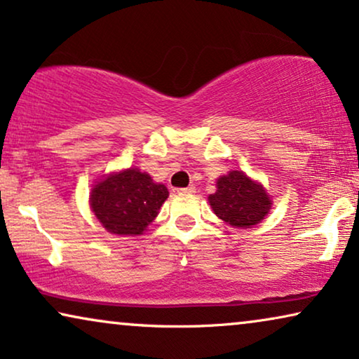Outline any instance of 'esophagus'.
<instances>
[{"mask_svg": "<svg viewBox=\"0 0 359 359\" xmlns=\"http://www.w3.org/2000/svg\"><path fill=\"white\" fill-rule=\"evenodd\" d=\"M176 191H178V194H193V193H196V188L191 184V186H188V188H180Z\"/></svg>", "mask_w": 359, "mask_h": 359, "instance_id": "esophagus-1", "label": "esophagus"}]
</instances>
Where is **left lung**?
Returning a JSON list of instances; mask_svg holds the SVG:
<instances>
[{
    "label": "left lung",
    "instance_id": "left-lung-1",
    "mask_svg": "<svg viewBox=\"0 0 359 359\" xmlns=\"http://www.w3.org/2000/svg\"><path fill=\"white\" fill-rule=\"evenodd\" d=\"M209 203L219 219L233 227H253L262 222L271 208L263 186L255 183L243 171H230L217 180V191Z\"/></svg>",
    "mask_w": 359,
    "mask_h": 359
}]
</instances>
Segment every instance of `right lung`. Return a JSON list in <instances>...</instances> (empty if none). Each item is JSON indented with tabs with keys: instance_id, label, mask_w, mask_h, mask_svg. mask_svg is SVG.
Masks as SVG:
<instances>
[{
	"instance_id": "1",
	"label": "right lung",
	"mask_w": 359,
	"mask_h": 359,
	"mask_svg": "<svg viewBox=\"0 0 359 359\" xmlns=\"http://www.w3.org/2000/svg\"><path fill=\"white\" fill-rule=\"evenodd\" d=\"M168 189L147 173L129 168L100 181L91 191V209L107 232L140 235L158 210Z\"/></svg>"
}]
</instances>
